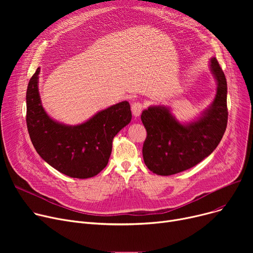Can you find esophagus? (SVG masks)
<instances>
[{
    "label": "esophagus",
    "mask_w": 253,
    "mask_h": 253,
    "mask_svg": "<svg viewBox=\"0 0 253 253\" xmlns=\"http://www.w3.org/2000/svg\"><path fill=\"white\" fill-rule=\"evenodd\" d=\"M131 111L134 117H138L142 112V104L139 101H135L131 104Z\"/></svg>",
    "instance_id": "obj_1"
}]
</instances>
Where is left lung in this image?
<instances>
[{
  "mask_svg": "<svg viewBox=\"0 0 253 253\" xmlns=\"http://www.w3.org/2000/svg\"><path fill=\"white\" fill-rule=\"evenodd\" d=\"M216 80L213 102L201 116L181 124L164 105H153L141 114L147 129L142 147L143 161L158 175H172L200 163L220 142L228 123L227 79L216 58L210 59Z\"/></svg>",
  "mask_w": 253,
  "mask_h": 253,
  "instance_id": "1",
  "label": "left lung"
}]
</instances>
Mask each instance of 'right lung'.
Returning a JSON list of instances; mask_svg holds the SVG:
<instances>
[{"mask_svg": "<svg viewBox=\"0 0 253 253\" xmlns=\"http://www.w3.org/2000/svg\"><path fill=\"white\" fill-rule=\"evenodd\" d=\"M39 75L40 68L26 90V125L37 153L70 177L95 176L109 163L114 137L131 121L129 102L114 104L82 124L65 125L45 112L39 94Z\"/></svg>", "mask_w": 253, "mask_h": 253, "instance_id": "right-lung-1", "label": "right lung"}]
</instances>
